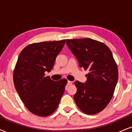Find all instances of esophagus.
Returning a JSON list of instances; mask_svg holds the SVG:
<instances>
[{
    "label": "esophagus",
    "instance_id": "obj_1",
    "mask_svg": "<svg viewBox=\"0 0 132 132\" xmlns=\"http://www.w3.org/2000/svg\"><path fill=\"white\" fill-rule=\"evenodd\" d=\"M72 81H68V85H72Z\"/></svg>",
    "mask_w": 132,
    "mask_h": 132
}]
</instances>
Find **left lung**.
I'll return each mask as SVG.
<instances>
[{
    "instance_id": "obj_1",
    "label": "left lung",
    "mask_w": 132,
    "mask_h": 132,
    "mask_svg": "<svg viewBox=\"0 0 132 132\" xmlns=\"http://www.w3.org/2000/svg\"><path fill=\"white\" fill-rule=\"evenodd\" d=\"M80 68L88 70L85 83L75 81L74 101L85 114L101 112L110 102L118 80V69L113 54L104 43L91 38L66 39Z\"/></svg>"
}]
</instances>
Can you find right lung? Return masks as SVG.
Instances as JSON below:
<instances>
[{
  "mask_svg": "<svg viewBox=\"0 0 132 132\" xmlns=\"http://www.w3.org/2000/svg\"><path fill=\"white\" fill-rule=\"evenodd\" d=\"M65 39L33 43L20 53L13 73L14 87L25 106L33 114H52L64 94L67 80L54 81L45 72L52 69Z\"/></svg>",
  "mask_w": 132,
  "mask_h": 132,
  "instance_id": "add662e5",
  "label": "right lung"
}]
</instances>
